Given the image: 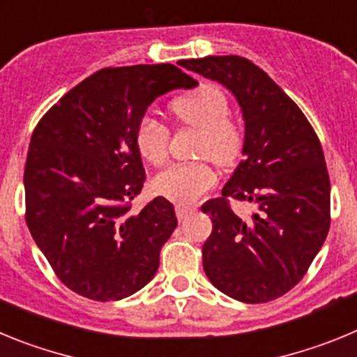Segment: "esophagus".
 Listing matches in <instances>:
<instances>
[{"label": "esophagus", "mask_w": 357, "mask_h": 357, "mask_svg": "<svg viewBox=\"0 0 357 357\" xmlns=\"http://www.w3.org/2000/svg\"><path fill=\"white\" fill-rule=\"evenodd\" d=\"M193 207H189V206H184V204H176L175 206V213H176V218H178V220H185V218H188V214H191L193 213Z\"/></svg>", "instance_id": "1"}]
</instances>
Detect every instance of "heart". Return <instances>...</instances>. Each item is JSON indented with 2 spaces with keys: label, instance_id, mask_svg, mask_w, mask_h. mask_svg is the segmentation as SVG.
Masks as SVG:
<instances>
[{
  "label": "heart",
  "instance_id": "obj_1",
  "mask_svg": "<svg viewBox=\"0 0 357 357\" xmlns=\"http://www.w3.org/2000/svg\"><path fill=\"white\" fill-rule=\"evenodd\" d=\"M176 121L200 130L198 155L211 157L220 166H232L243 151V130L229 118V100L216 85H202L172 103ZM135 143L144 160L160 166L168 157L169 128L153 116H144L137 125ZM216 184L209 162L173 164L155 176L153 188L160 197L176 204H195Z\"/></svg>",
  "mask_w": 357,
  "mask_h": 357
}]
</instances>
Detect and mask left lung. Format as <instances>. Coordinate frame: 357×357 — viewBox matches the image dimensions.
Listing matches in <instances>:
<instances>
[{"label": "left lung", "mask_w": 357, "mask_h": 357, "mask_svg": "<svg viewBox=\"0 0 357 357\" xmlns=\"http://www.w3.org/2000/svg\"><path fill=\"white\" fill-rule=\"evenodd\" d=\"M182 68L234 94L245 121L243 160L206 202L213 232L204 243V270L225 295L247 304L275 301L301 282L331 225V182L321 144L302 110L248 59L204 56ZM258 211L243 220L226 198Z\"/></svg>", "instance_id": "8db88e82"}]
</instances>
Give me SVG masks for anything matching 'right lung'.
Returning a JSON list of instances; mask_svg holds the SVG:
<instances>
[{
  "instance_id": "add662e5",
  "label": "right lung",
  "mask_w": 357,
  "mask_h": 357,
  "mask_svg": "<svg viewBox=\"0 0 357 357\" xmlns=\"http://www.w3.org/2000/svg\"><path fill=\"white\" fill-rule=\"evenodd\" d=\"M198 82L173 64L100 69L46 112L24 166L26 225L56 277L93 301L146 286L176 227L164 197L134 213L144 168L137 125L153 100Z\"/></svg>"
}]
</instances>
